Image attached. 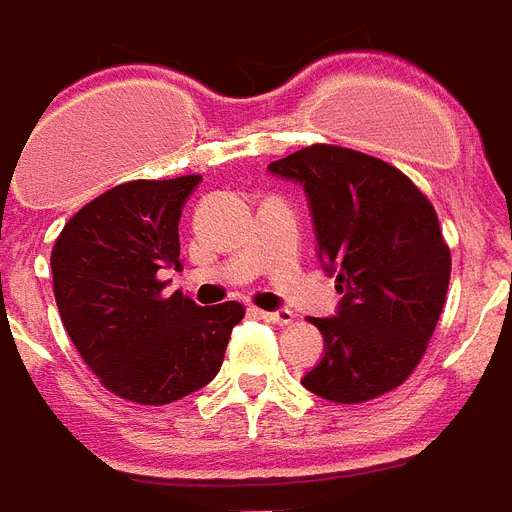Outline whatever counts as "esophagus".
I'll use <instances>...</instances> for the list:
<instances>
[{"instance_id": "esophagus-1", "label": "esophagus", "mask_w": 512, "mask_h": 512, "mask_svg": "<svg viewBox=\"0 0 512 512\" xmlns=\"http://www.w3.org/2000/svg\"><path fill=\"white\" fill-rule=\"evenodd\" d=\"M260 319L271 321V324H279V327H287L295 321V313L287 311V308H281V311H260Z\"/></svg>"}]
</instances>
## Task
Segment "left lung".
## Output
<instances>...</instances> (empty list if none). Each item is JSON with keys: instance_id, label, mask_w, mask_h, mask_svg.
I'll list each match as a JSON object with an SVG mask.
<instances>
[{"instance_id": "left-lung-1", "label": "left lung", "mask_w": 512, "mask_h": 512, "mask_svg": "<svg viewBox=\"0 0 512 512\" xmlns=\"http://www.w3.org/2000/svg\"><path fill=\"white\" fill-rule=\"evenodd\" d=\"M311 201L319 257L342 295L311 319L324 358L303 377L316 396L364 404L417 369L444 308L452 255L428 196L401 170L353 148H300L268 164Z\"/></svg>"}]
</instances>
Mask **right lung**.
Masks as SVG:
<instances>
[{"label": "right lung", "mask_w": 512, "mask_h": 512, "mask_svg": "<svg viewBox=\"0 0 512 512\" xmlns=\"http://www.w3.org/2000/svg\"><path fill=\"white\" fill-rule=\"evenodd\" d=\"M201 175L132 180L76 212L52 247V289L68 337L103 388L162 406L204 388L223 364L241 303L164 295L180 268L177 223Z\"/></svg>", "instance_id": "add662e5"}]
</instances>
